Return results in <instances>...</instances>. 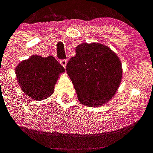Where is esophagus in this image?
Masks as SVG:
<instances>
[{"instance_id":"34e87169","label":"esophagus","mask_w":153,"mask_h":153,"mask_svg":"<svg viewBox=\"0 0 153 153\" xmlns=\"http://www.w3.org/2000/svg\"><path fill=\"white\" fill-rule=\"evenodd\" d=\"M60 63H61V65L63 66L64 68H65V66H66V63H67V62H66V60L65 59H62V60H60L59 61Z\"/></svg>"}]
</instances>
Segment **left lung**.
<instances>
[{
  "instance_id": "8db88e82",
  "label": "left lung",
  "mask_w": 153,
  "mask_h": 153,
  "mask_svg": "<svg viewBox=\"0 0 153 153\" xmlns=\"http://www.w3.org/2000/svg\"><path fill=\"white\" fill-rule=\"evenodd\" d=\"M69 60L66 72L79 100L88 106H98L114 97L122 80V63L116 54L101 44H81Z\"/></svg>"
}]
</instances>
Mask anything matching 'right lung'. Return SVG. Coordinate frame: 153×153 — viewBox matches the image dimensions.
<instances>
[{
  "instance_id": "add662e5",
  "label": "right lung",
  "mask_w": 153,
  "mask_h": 153,
  "mask_svg": "<svg viewBox=\"0 0 153 153\" xmlns=\"http://www.w3.org/2000/svg\"><path fill=\"white\" fill-rule=\"evenodd\" d=\"M15 71L23 92L35 100H40L53 93L56 79L65 69L53 56L33 55L21 62Z\"/></svg>"
}]
</instances>
